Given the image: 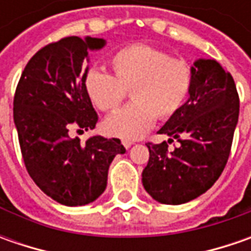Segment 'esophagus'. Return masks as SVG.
Wrapping results in <instances>:
<instances>
[{
  "label": "esophagus",
  "instance_id": "esophagus-1",
  "mask_svg": "<svg viewBox=\"0 0 251 251\" xmlns=\"http://www.w3.org/2000/svg\"><path fill=\"white\" fill-rule=\"evenodd\" d=\"M121 142H123V145H124L126 148H130L131 145L134 144L131 140H126V138H124V140H121Z\"/></svg>",
  "mask_w": 251,
  "mask_h": 251
}]
</instances>
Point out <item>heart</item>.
Here are the masks:
<instances>
[{
  "label": "heart",
  "instance_id": "obj_1",
  "mask_svg": "<svg viewBox=\"0 0 251 251\" xmlns=\"http://www.w3.org/2000/svg\"><path fill=\"white\" fill-rule=\"evenodd\" d=\"M114 76L91 70L85 88L101 111L116 110L131 89L132 103L106 119L107 131L121 138H138L150 130L156 116L165 120L184 104L193 86V70L186 61L172 58L148 44H130L113 54Z\"/></svg>",
  "mask_w": 251,
  "mask_h": 251
}]
</instances>
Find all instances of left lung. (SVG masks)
<instances>
[{
	"mask_svg": "<svg viewBox=\"0 0 251 251\" xmlns=\"http://www.w3.org/2000/svg\"><path fill=\"white\" fill-rule=\"evenodd\" d=\"M193 70L187 101L159 134L180 145L148 142L150 160L142 172L147 193L160 204L178 205L204 194L226 165L239 119V95L232 75L215 60L200 58Z\"/></svg>",
	"mask_w": 251,
	"mask_h": 251,
	"instance_id": "8db88e82",
	"label": "left lung"
}]
</instances>
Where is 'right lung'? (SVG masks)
<instances>
[{
    "instance_id": "1",
    "label": "right lung",
    "mask_w": 251,
    "mask_h": 251,
    "mask_svg": "<svg viewBox=\"0 0 251 251\" xmlns=\"http://www.w3.org/2000/svg\"><path fill=\"white\" fill-rule=\"evenodd\" d=\"M106 40L78 36L44 46L26 64L14 98V121L25 166L54 201L78 207L106 190L111 160L126 148L119 138L93 135L85 144L70 130H93L98 113L85 88L89 50Z\"/></svg>"
}]
</instances>
